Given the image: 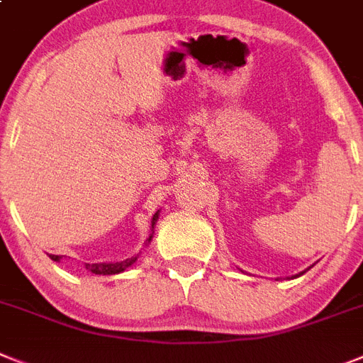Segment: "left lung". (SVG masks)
<instances>
[{"mask_svg": "<svg viewBox=\"0 0 363 363\" xmlns=\"http://www.w3.org/2000/svg\"><path fill=\"white\" fill-rule=\"evenodd\" d=\"M308 269H310V267H308ZM304 273H306V269H304V271H301V273H297V275H294V277H291V279H297V277L304 275Z\"/></svg>", "mask_w": 363, "mask_h": 363, "instance_id": "8db88e82", "label": "left lung"}]
</instances>
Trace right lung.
<instances>
[{
	"label": "right lung",
	"instance_id": "1",
	"mask_svg": "<svg viewBox=\"0 0 363 363\" xmlns=\"http://www.w3.org/2000/svg\"><path fill=\"white\" fill-rule=\"evenodd\" d=\"M158 216H160V210H157L153 216V219H151V234H149V238L145 240V247H147L149 243H151V240H153V234H155V225H157L158 221ZM140 255H135V257L127 258V260H121V262H101V264H84V267H86L90 273H94V275H118V273H123L125 269H129L133 264H135L136 260H138ZM51 260L55 262H60L59 255H50Z\"/></svg>",
	"mask_w": 363,
	"mask_h": 363
}]
</instances>
